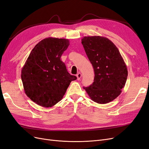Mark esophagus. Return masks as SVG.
I'll return each mask as SVG.
<instances>
[{"label":"esophagus","mask_w":149,"mask_h":149,"mask_svg":"<svg viewBox=\"0 0 149 149\" xmlns=\"http://www.w3.org/2000/svg\"><path fill=\"white\" fill-rule=\"evenodd\" d=\"M81 76H82V74H81V73H78V74H76V77H77V79H78V80H79L80 79H81Z\"/></svg>","instance_id":"1"}]
</instances>
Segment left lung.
<instances>
[{"label":"left lung","mask_w":149,"mask_h":149,"mask_svg":"<svg viewBox=\"0 0 149 149\" xmlns=\"http://www.w3.org/2000/svg\"><path fill=\"white\" fill-rule=\"evenodd\" d=\"M81 40L95 73L93 83L83 88L96 103H109L121 94L126 82L127 70L123 58L107 38L85 36Z\"/></svg>","instance_id":"obj_1"}]
</instances>
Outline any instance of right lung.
I'll use <instances>...</instances> for the list:
<instances>
[{
  "mask_svg": "<svg viewBox=\"0 0 149 149\" xmlns=\"http://www.w3.org/2000/svg\"><path fill=\"white\" fill-rule=\"evenodd\" d=\"M69 40L45 38L31 52L22 70L25 94L36 104L52 107L63 98L70 83L76 80L60 60Z\"/></svg>",
  "mask_w": 149,
  "mask_h": 149,
  "instance_id": "right-lung-1",
  "label": "right lung"
}]
</instances>
